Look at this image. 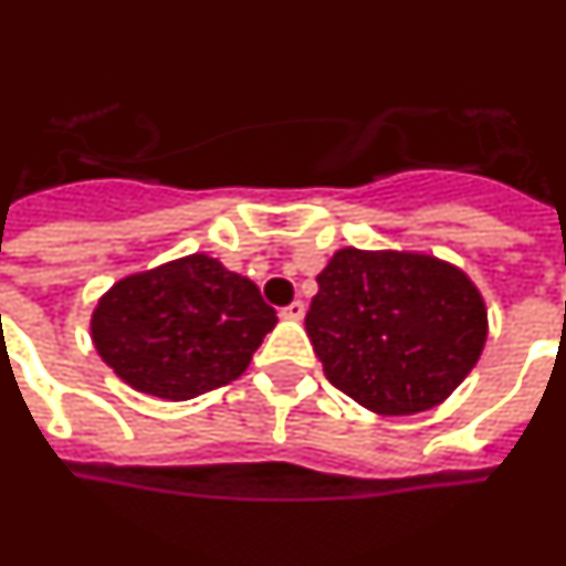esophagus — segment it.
<instances>
[{
    "label": "esophagus",
    "instance_id": "1",
    "mask_svg": "<svg viewBox=\"0 0 566 566\" xmlns=\"http://www.w3.org/2000/svg\"><path fill=\"white\" fill-rule=\"evenodd\" d=\"M305 311H307L305 302H291V305L279 311V316H282V319L298 322V319H305Z\"/></svg>",
    "mask_w": 566,
    "mask_h": 566
}]
</instances>
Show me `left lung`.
Returning <instances> with one entry per match:
<instances>
[{
    "mask_svg": "<svg viewBox=\"0 0 566 566\" xmlns=\"http://www.w3.org/2000/svg\"><path fill=\"white\" fill-rule=\"evenodd\" d=\"M316 282L305 316L313 350L325 377L368 411H429L481 359L486 302L449 261L342 247Z\"/></svg>",
    "mask_w": 566,
    "mask_h": 566,
    "instance_id": "1",
    "label": "left lung"
}]
</instances>
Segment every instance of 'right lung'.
I'll return each mask as SVG.
<instances>
[{"label":"right lung","instance_id":"1","mask_svg":"<svg viewBox=\"0 0 566 566\" xmlns=\"http://www.w3.org/2000/svg\"><path fill=\"white\" fill-rule=\"evenodd\" d=\"M275 322L247 275L192 253L114 282L92 342L126 386L180 402L239 379Z\"/></svg>","mask_w":566,"mask_h":566}]
</instances>
